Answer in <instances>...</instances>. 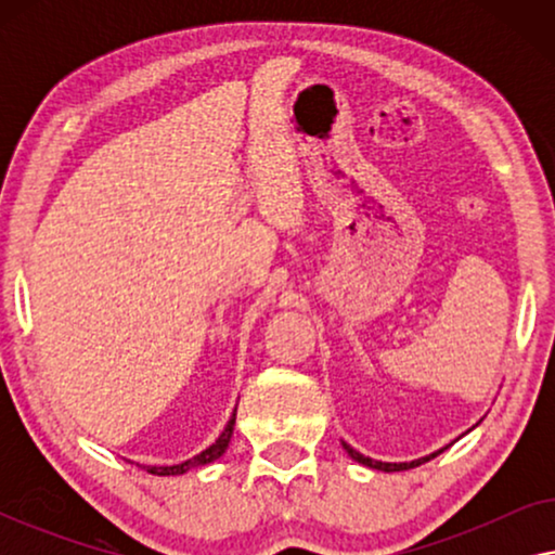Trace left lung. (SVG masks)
Instances as JSON below:
<instances>
[{
    "mask_svg": "<svg viewBox=\"0 0 555 555\" xmlns=\"http://www.w3.org/2000/svg\"><path fill=\"white\" fill-rule=\"evenodd\" d=\"M344 450L348 452V457L351 460H356L359 462V465H366V467H371V469H382V473H404V469H412V467H420V465H424V462H429L431 457H437L439 452H431V454H427V457H420V460H412V462H378V460H371V457H363L361 452H356L351 444H346L344 442ZM447 450V447H444Z\"/></svg>",
    "mask_w": 555,
    "mask_h": 555,
    "instance_id": "1",
    "label": "left lung"
}]
</instances>
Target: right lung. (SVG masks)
I'll return each mask as SVG.
<instances>
[{
	"label": "right lung",
	"instance_id": "add662e5",
	"mask_svg": "<svg viewBox=\"0 0 555 555\" xmlns=\"http://www.w3.org/2000/svg\"><path fill=\"white\" fill-rule=\"evenodd\" d=\"M234 420H237V409H234V412H232L230 422H227V427H224L222 435L217 437V442H215V444H209L207 450H202L199 454H194L192 460L181 462V465H166V467H158V465H143V469H146V473H151V475L166 477V475H184V473H189V469H194V467H204V465H209V462H215V460L222 457V454L227 452V447H230V439H232V431H234ZM139 467H141V465H139Z\"/></svg>",
	"mask_w": 555,
	"mask_h": 555
}]
</instances>
